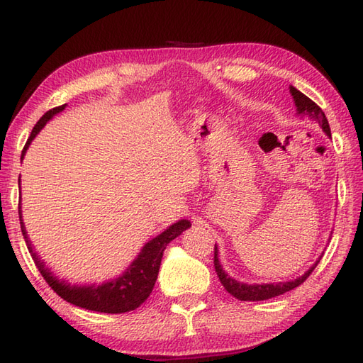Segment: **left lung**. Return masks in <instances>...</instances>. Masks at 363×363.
<instances>
[{"instance_id":"8db88e82","label":"left lung","mask_w":363,"mask_h":363,"mask_svg":"<svg viewBox=\"0 0 363 363\" xmlns=\"http://www.w3.org/2000/svg\"><path fill=\"white\" fill-rule=\"evenodd\" d=\"M289 91L294 97V102H296L297 114L305 116L309 121L318 123L320 128H322L328 134V136L331 138L330 123H328V119H326L325 113L322 111V108H320L315 102H313L309 97L303 94V92H300L297 88L289 86ZM320 258L315 261V264H313V267H311L309 271H306L301 277L296 278V280L286 281V283H269V284H264V283L263 284H247V283L237 281L230 275H227L220 263V259H218L216 244H215L213 264H215V271L218 274V278H220V281L224 286V289L229 292L230 296H233L235 298H238L241 301H259V300H267V298H272L277 296H281V294H284V292L296 289L297 286H300L311 274H313L315 266L318 264Z\"/></svg>"}]
</instances>
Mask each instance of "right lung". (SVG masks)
I'll use <instances>...</instances> for the list:
<instances>
[{"instance_id": "add662e5", "label": "right lung", "mask_w": 363, "mask_h": 363, "mask_svg": "<svg viewBox=\"0 0 363 363\" xmlns=\"http://www.w3.org/2000/svg\"><path fill=\"white\" fill-rule=\"evenodd\" d=\"M65 106L66 104L62 106H55L52 109H49V111L45 113V116L37 122V125L33 126L26 145L23 148L21 159L24 157V155H26V150L29 148L33 138L37 136L40 130L46 125V122L52 119L57 113L63 111ZM18 215H20L23 237L28 244L30 255L33 261H35V266L38 267L40 274L43 275L46 283L54 289V292H57L58 296H60L63 300H66L67 303H71V305L80 306L83 309H89V311H97V313H106V314L130 313V311L139 308L142 303L150 297L151 291L155 288L159 267H161V261H162V255L167 244L173 241L176 237H179L184 230H187L191 225L189 220H181L168 227V229L164 230L161 235H157L156 238L148 241L145 246L142 247L138 258L134 259L128 266V269H126L119 278H116V280L106 281L99 286L97 284L77 286V284H69L63 280H58V278L54 277L52 272H50L45 266L43 261H41L35 252H33L30 240L28 237L26 227H24V223L21 220V204H18Z\"/></svg>"}]
</instances>
